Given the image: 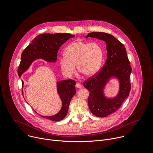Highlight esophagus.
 I'll list each match as a JSON object with an SVG mask.
<instances>
[{"label":"esophagus","mask_w":153,"mask_h":153,"mask_svg":"<svg viewBox=\"0 0 153 153\" xmlns=\"http://www.w3.org/2000/svg\"><path fill=\"white\" fill-rule=\"evenodd\" d=\"M76 88H81L82 87V84H81V83H79V82H77L76 83Z\"/></svg>","instance_id":"34e87169"}]
</instances>
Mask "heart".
Returning <instances> with one entry per match:
<instances>
[{"label": "heart", "instance_id": "obj_1", "mask_svg": "<svg viewBox=\"0 0 153 153\" xmlns=\"http://www.w3.org/2000/svg\"><path fill=\"white\" fill-rule=\"evenodd\" d=\"M65 58L59 59L62 72L71 76L76 72L75 66L79 72L84 76L90 77L100 69L103 57L101 46L95 43H88L76 41L69 45L65 50Z\"/></svg>", "mask_w": 153, "mask_h": 153}]
</instances>
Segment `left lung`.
Masks as SVG:
<instances>
[{
    "label": "left lung",
    "mask_w": 153,
    "mask_h": 153,
    "mask_svg": "<svg viewBox=\"0 0 153 153\" xmlns=\"http://www.w3.org/2000/svg\"><path fill=\"white\" fill-rule=\"evenodd\" d=\"M93 37L103 40L107 45V59L102 69L83 83L89 91L88 104L90 110L100 117H106L115 112L128 97L131 67L126 49L114 36L105 33H90L85 38ZM116 78L120 83L118 93L113 98H107L103 90L111 78Z\"/></svg>",
    "instance_id": "left-lung-1"
}]
</instances>
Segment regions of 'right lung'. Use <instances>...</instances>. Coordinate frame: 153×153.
<instances>
[{
    "label": "right lung",
    "mask_w": 153,
    "mask_h": 153,
    "mask_svg": "<svg viewBox=\"0 0 153 153\" xmlns=\"http://www.w3.org/2000/svg\"><path fill=\"white\" fill-rule=\"evenodd\" d=\"M74 37L75 36L69 33H48L37 36L22 53L20 63L17 71L19 76L20 77L36 59H42L49 63L56 62L57 53L61 46L69 39ZM22 82L23 86L24 82L22 80ZM56 84L57 92L62 102V108L58 113L52 116L41 115L42 117L53 121H59L65 117L68 114L71 99L76 94L75 87L76 82L74 80L59 81Z\"/></svg>",
    "instance_id": "add662e5"
}]
</instances>
